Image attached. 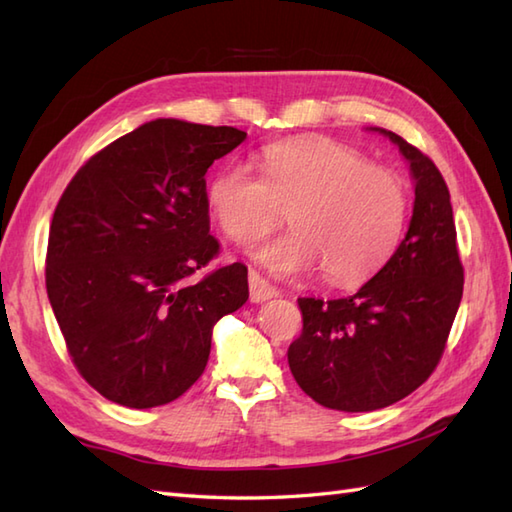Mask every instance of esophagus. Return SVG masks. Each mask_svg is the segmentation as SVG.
Segmentation results:
<instances>
[{"instance_id":"34e87169","label":"esophagus","mask_w":512,"mask_h":512,"mask_svg":"<svg viewBox=\"0 0 512 512\" xmlns=\"http://www.w3.org/2000/svg\"><path fill=\"white\" fill-rule=\"evenodd\" d=\"M248 288H251V301L253 303L268 301V299H272V296L279 294L275 285L268 283L264 277H259L257 270H248Z\"/></svg>"}]
</instances>
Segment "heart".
<instances>
[{
  "mask_svg": "<svg viewBox=\"0 0 512 512\" xmlns=\"http://www.w3.org/2000/svg\"><path fill=\"white\" fill-rule=\"evenodd\" d=\"M259 172L229 163L209 183V207L235 242H253L285 220L288 235L255 248L279 277L323 268L331 285L362 283L401 242L410 196L406 181L347 144L299 139L270 144Z\"/></svg>",
  "mask_w": 512,
  "mask_h": 512,
  "instance_id": "heart-1",
  "label": "heart"
}]
</instances>
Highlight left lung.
<instances>
[{
  "label": "left lung",
  "instance_id": "left-lung-1",
  "mask_svg": "<svg viewBox=\"0 0 512 512\" xmlns=\"http://www.w3.org/2000/svg\"><path fill=\"white\" fill-rule=\"evenodd\" d=\"M410 161L414 211L406 237L347 299H299L303 331L288 364L305 395L331 410L371 412L408 397L443 358L462 299L449 189L434 161L382 130Z\"/></svg>",
  "mask_w": 512,
  "mask_h": 512
}]
</instances>
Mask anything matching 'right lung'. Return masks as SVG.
<instances>
[{
    "instance_id": "right-lung-1",
    "label": "right lung",
    "mask_w": 512,
    "mask_h": 512,
    "mask_svg": "<svg viewBox=\"0 0 512 512\" xmlns=\"http://www.w3.org/2000/svg\"><path fill=\"white\" fill-rule=\"evenodd\" d=\"M246 139L233 126L154 120L95 152L54 209L45 288L85 382L126 408H154L202 375L211 329L248 299L220 255L205 174Z\"/></svg>"
}]
</instances>
